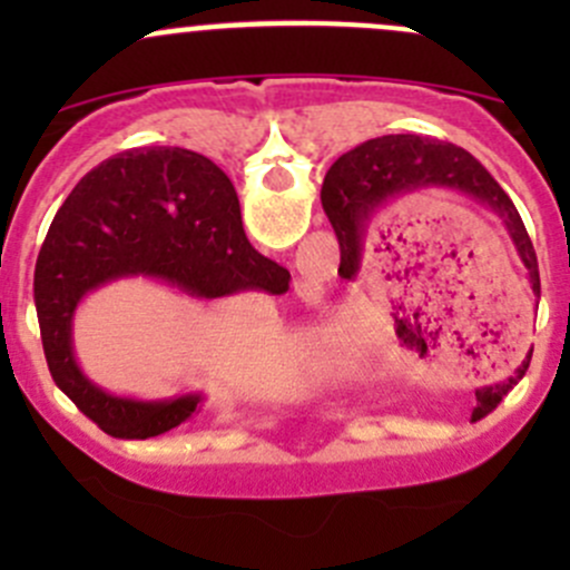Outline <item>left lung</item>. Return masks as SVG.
Returning <instances> with one entry per match:
<instances>
[{"instance_id": "obj_1", "label": "left lung", "mask_w": 570, "mask_h": 570, "mask_svg": "<svg viewBox=\"0 0 570 570\" xmlns=\"http://www.w3.org/2000/svg\"><path fill=\"white\" fill-rule=\"evenodd\" d=\"M422 187L452 189V193L499 215L513 239L521 264L530 273L532 292L540 297L538 256H534L532 239L510 195L469 151L452 146V142L433 140V137L383 135L361 142L331 165L320 195L327 220L338 237L342 262L358 267L372 215L394 195L413 193ZM527 366L530 364L524 361L513 377L476 392L480 405L474 407V416H485L488 411H493L502 396L524 377Z\"/></svg>"}]
</instances>
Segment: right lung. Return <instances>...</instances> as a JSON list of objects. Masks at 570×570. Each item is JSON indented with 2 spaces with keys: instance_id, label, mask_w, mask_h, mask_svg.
I'll return each instance as SVG.
<instances>
[{
  "instance_id": "obj_1",
  "label": "right lung",
  "mask_w": 570,
  "mask_h": 570,
  "mask_svg": "<svg viewBox=\"0 0 570 570\" xmlns=\"http://www.w3.org/2000/svg\"><path fill=\"white\" fill-rule=\"evenodd\" d=\"M163 281L198 301L289 289V269L245 237L232 178L187 148H129L90 170L57 209L36 264L46 364L73 405L115 439H154L187 422L204 394L131 400L77 364L71 325L88 292L118 278Z\"/></svg>"
}]
</instances>
